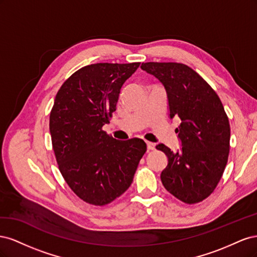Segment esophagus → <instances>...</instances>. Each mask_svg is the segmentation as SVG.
Here are the masks:
<instances>
[{"label": "esophagus", "mask_w": 257, "mask_h": 257, "mask_svg": "<svg viewBox=\"0 0 257 257\" xmlns=\"http://www.w3.org/2000/svg\"><path fill=\"white\" fill-rule=\"evenodd\" d=\"M147 148H148V150H154L155 149V145L153 143L147 142Z\"/></svg>", "instance_id": "obj_1"}]
</instances>
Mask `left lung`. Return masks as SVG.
<instances>
[{
  "label": "left lung",
  "mask_w": 257,
  "mask_h": 257,
  "mask_svg": "<svg viewBox=\"0 0 257 257\" xmlns=\"http://www.w3.org/2000/svg\"><path fill=\"white\" fill-rule=\"evenodd\" d=\"M142 69L158 78L167 93L169 118L179 116L176 133L182 148L160 144L168 164L161 174L164 188L185 204L207 198L221 180L229 153L230 127L215 91L194 69L175 62H147Z\"/></svg>",
  "instance_id": "8db88e82"
}]
</instances>
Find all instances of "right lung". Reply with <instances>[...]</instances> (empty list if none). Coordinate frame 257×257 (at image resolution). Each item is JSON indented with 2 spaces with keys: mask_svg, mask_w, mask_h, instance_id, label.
Instances as JSON below:
<instances>
[{
  "mask_svg": "<svg viewBox=\"0 0 257 257\" xmlns=\"http://www.w3.org/2000/svg\"><path fill=\"white\" fill-rule=\"evenodd\" d=\"M141 63H96L75 72L58 91L49 130L59 169L83 201L105 206L133 182L147 145L139 138L116 141L109 122L123 83Z\"/></svg>",
  "mask_w": 257,
  "mask_h": 257,
  "instance_id": "add662e5",
  "label": "right lung"
}]
</instances>
